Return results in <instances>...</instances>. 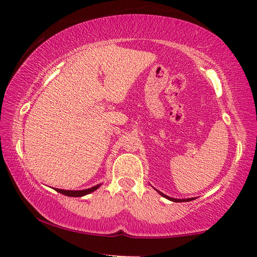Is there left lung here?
<instances>
[{
    "mask_svg": "<svg viewBox=\"0 0 257 257\" xmlns=\"http://www.w3.org/2000/svg\"><path fill=\"white\" fill-rule=\"evenodd\" d=\"M158 191V190H157ZM158 192H159V194H161L163 198H166V199H168V200H170V201H173V202H189V201H192V200H194L195 198H190V199H174V198H170V196H168V195H166V194H163L162 192H160V191H158Z\"/></svg>",
    "mask_w": 257,
    "mask_h": 257,
    "instance_id": "obj_1",
    "label": "left lung"
}]
</instances>
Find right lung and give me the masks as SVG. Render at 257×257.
Listing matches in <instances>:
<instances>
[{
	"label": "right lung",
	"mask_w": 257,
	"mask_h": 257,
	"mask_svg": "<svg viewBox=\"0 0 257 257\" xmlns=\"http://www.w3.org/2000/svg\"><path fill=\"white\" fill-rule=\"evenodd\" d=\"M100 187V184H97L94 185L92 188L89 189H86V190H78V191H73V190H62V189H55L57 192L62 193L64 195H67V196H74V198H78V196H84L86 194H89L91 192H94L98 188Z\"/></svg>",
	"instance_id": "obj_1"
}]
</instances>
